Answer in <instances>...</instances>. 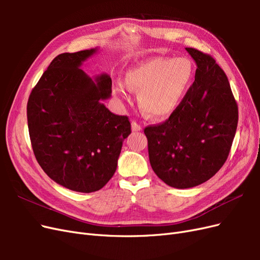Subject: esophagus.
<instances>
[{
    "instance_id": "obj_1",
    "label": "esophagus",
    "mask_w": 260,
    "mask_h": 260,
    "mask_svg": "<svg viewBox=\"0 0 260 260\" xmlns=\"http://www.w3.org/2000/svg\"><path fill=\"white\" fill-rule=\"evenodd\" d=\"M131 128H132V131H137V132L142 130V127H141V125L139 123H137L136 121H133L131 123Z\"/></svg>"
}]
</instances>
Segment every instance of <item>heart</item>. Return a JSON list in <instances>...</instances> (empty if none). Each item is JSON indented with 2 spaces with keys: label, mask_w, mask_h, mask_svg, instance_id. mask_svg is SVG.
Returning a JSON list of instances; mask_svg holds the SVG:
<instances>
[{
  "label": "heart",
  "mask_w": 260,
  "mask_h": 260,
  "mask_svg": "<svg viewBox=\"0 0 260 260\" xmlns=\"http://www.w3.org/2000/svg\"><path fill=\"white\" fill-rule=\"evenodd\" d=\"M193 79V66L187 58L151 57L131 66L125 82L117 81L114 93L127 99L128 92H139L142 111L151 118L164 119L174 114L185 96Z\"/></svg>",
  "instance_id": "heart-1"
}]
</instances>
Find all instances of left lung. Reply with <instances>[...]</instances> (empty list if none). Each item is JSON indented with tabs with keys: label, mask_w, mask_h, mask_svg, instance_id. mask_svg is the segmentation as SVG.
Instances as JSON below:
<instances>
[{
	"label": "left lung",
	"mask_w": 260,
	"mask_h": 260,
	"mask_svg": "<svg viewBox=\"0 0 260 260\" xmlns=\"http://www.w3.org/2000/svg\"><path fill=\"white\" fill-rule=\"evenodd\" d=\"M185 50L198 66L193 84L166 121L144 129L154 172L176 188L200 185L217 174L229 156L239 120L223 70L209 55Z\"/></svg>",
	"instance_id": "left-lung-1"
}]
</instances>
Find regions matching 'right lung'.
I'll return each instance as SVG.
<instances>
[{"mask_svg": "<svg viewBox=\"0 0 260 260\" xmlns=\"http://www.w3.org/2000/svg\"><path fill=\"white\" fill-rule=\"evenodd\" d=\"M99 48L55 57L31 92L27 118L31 145L55 182L81 193L101 190L114 176L122 142L131 133L127 116L103 104L112 96L107 74L80 68Z\"/></svg>", "mask_w": 260, "mask_h": 260, "instance_id": "right-lung-1", "label": "right lung"}]
</instances>
